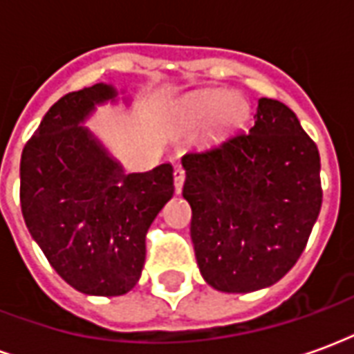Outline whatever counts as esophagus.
<instances>
[{"instance_id": "1", "label": "esophagus", "mask_w": 354, "mask_h": 354, "mask_svg": "<svg viewBox=\"0 0 354 354\" xmlns=\"http://www.w3.org/2000/svg\"><path fill=\"white\" fill-rule=\"evenodd\" d=\"M185 182V170L182 169V167H176L174 169V189H176V193L182 192V185H184Z\"/></svg>"}]
</instances>
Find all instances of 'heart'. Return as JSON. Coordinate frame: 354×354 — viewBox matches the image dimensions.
Listing matches in <instances>:
<instances>
[{"mask_svg":"<svg viewBox=\"0 0 354 354\" xmlns=\"http://www.w3.org/2000/svg\"><path fill=\"white\" fill-rule=\"evenodd\" d=\"M197 115L203 119L222 113L225 121H239L245 115V106L239 98H233L227 93H210L197 102Z\"/></svg>","mask_w":354,"mask_h":354,"instance_id":"b5f03b06","label":"heart"}]
</instances>
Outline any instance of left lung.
I'll list each match as a JSON object with an SVG mask.
<instances>
[{
	"label": "left lung",
	"mask_w": 354,
	"mask_h": 354,
	"mask_svg": "<svg viewBox=\"0 0 354 354\" xmlns=\"http://www.w3.org/2000/svg\"><path fill=\"white\" fill-rule=\"evenodd\" d=\"M184 199L205 281L246 294L296 266L322 205L320 155L296 113L260 98L248 132L184 155Z\"/></svg>",
	"instance_id": "left-lung-1"
}]
</instances>
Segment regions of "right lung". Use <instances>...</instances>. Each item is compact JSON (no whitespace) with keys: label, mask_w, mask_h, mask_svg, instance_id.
<instances>
[{"label":"right lung","mask_w":354,"mask_h":354,"mask_svg":"<svg viewBox=\"0 0 354 354\" xmlns=\"http://www.w3.org/2000/svg\"><path fill=\"white\" fill-rule=\"evenodd\" d=\"M108 85L64 94L43 117L20 159V207L28 231L70 286L91 296L134 288L146 233L174 193L172 167L124 174L81 127Z\"/></svg>","instance_id":"obj_1"}]
</instances>
